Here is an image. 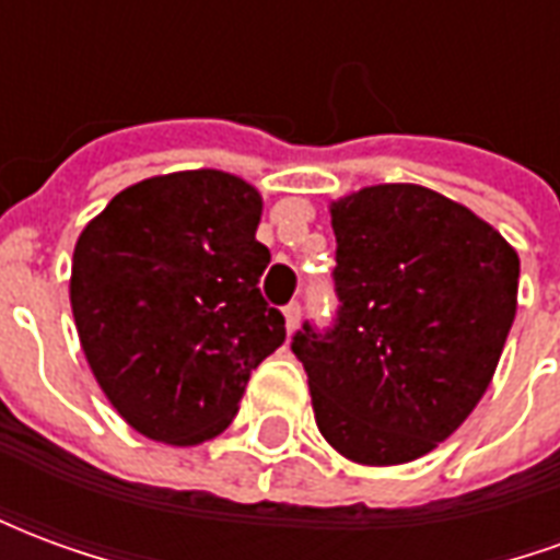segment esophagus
Returning a JSON list of instances; mask_svg holds the SVG:
<instances>
[{
	"label": "esophagus",
	"mask_w": 560,
	"mask_h": 560,
	"mask_svg": "<svg viewBox=\"0 0 560 560\" xmlns=\"http://www.w3.org/2000/svg\"><path fill=\"white\" fill-rule=\"evenodd\" d=\"M300 315H303V308L296 303H291L284 308V327H288V332H293V329L300 327Z\"/></svg>",
	"instance_id": "esophagus-1"
}]
</instances>
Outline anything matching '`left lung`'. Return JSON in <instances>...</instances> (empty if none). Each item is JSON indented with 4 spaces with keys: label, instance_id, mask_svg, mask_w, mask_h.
Here are the masks:
<instances>
[{
    "label": "left lung",
    "instance_id": "obj_1",
    "mask_svg": "<svg viewBox=\"0 0 560 560\" xmlns=\"http://www.w3.org/2000/svg\"><path fill=\"white\" fill-rule=\"evenodd\" d=\"M339 317L293 336L320 434L357 465H405L456 432L516 317L518 255L492 224L411 183L329 203Z\"/></svg>",
    "mask_w": 560,
    "mask_h": 560
}]
</instances>
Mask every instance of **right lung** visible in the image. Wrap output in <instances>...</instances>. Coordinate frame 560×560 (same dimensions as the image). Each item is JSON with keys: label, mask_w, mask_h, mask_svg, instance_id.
Wrapping results in <instances>:
<instances>
[{"label": "right lung", "mask_w": 560, "mask_h": 560, "mask_svg": "<svg viewBox=\"0 0 560 560\" xmlns=\"http://www.w3.org/2000/svg\"><path fill=\"white\" fill-rule=\"evenodd\" d=\"M264 197L224 171L128 185L83 228L71 312L92 375L152 441L203 444L240 411L252 369L284 341L260 296Z\"/></svg>", "instance_id": "add662e5"}]
</instances>
